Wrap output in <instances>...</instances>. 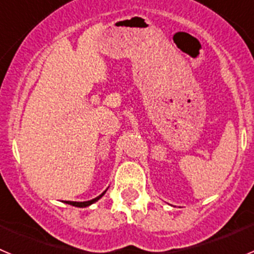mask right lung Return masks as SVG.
<instances>
[{
    "mask_svg": "<svg viewBox=\"0 0 254 254\" xmlns=\"http://www.w3.org/2000/svg\"><path fill=\"white\" fill-rule=\"evenodd\" d=\"M105 192H107V190H105L104 192H103V193L100 194V196L95 197V198L90 199V201H84V202H76V201H66V203H68V205H72V206H75V207H87V206L93 205V203H94V202H96V201H98V199H100V198H102V197L104 196V193H105Z\"/></svg>",
    "mask_w": 254,
    "mask_h": 254,
    "instance_id": "add662e5",
    "label": "right lung"
}]
</instances>
